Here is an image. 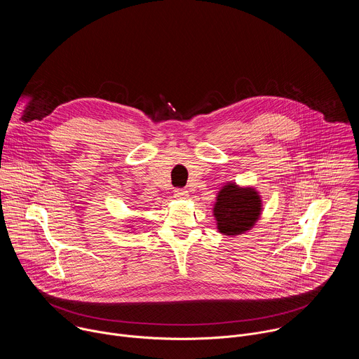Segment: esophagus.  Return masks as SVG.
Segmentation results:
<instances>
[{
  "mask_svg": "<svg viewBox=\"0 0 359 359\" xmlns=\"http://www.w3.org/2000/svg\"><path fill=\"white\" fill-rule=\"evenodd\" d=\"M175 197H177V198H187L189 197V191L186 189H176L175 190Z\"/></svg>",
  "mask_w": 359,
  "mask_h": 359,
  "instance_id": "34e87169",
  "label": "esophagus"
}]
</instances>
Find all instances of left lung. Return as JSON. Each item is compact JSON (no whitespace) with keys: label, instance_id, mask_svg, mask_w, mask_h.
I'll return each instance as SVG.
<instances>
[{"label":"left lung","instance_id":"left-lung-1","mask_svg":"<svg viewBox=\"0 0 359 359\" xmlns=\"http://www.w3.org/2000/svg\"><path fill=\"white\" fill-rule=\"evenodd\" d=\"M262 201L252 189H240L229 184L222 189L215 206L217 229L227 236L247 231L259 219Z\"/></svg>","mask_w":359,"mask_h":359}]
</instances>
